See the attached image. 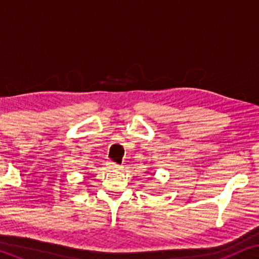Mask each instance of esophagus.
<instances>
[{
  "label": "esophagus",
  "instance_id": "1",
  "mask_svg": "<svg viewBox=\"0 0 259 259\" xmlns=\"http://www.w3.org/2000/svg\"><path fill=\"white\" fill-rule=\"evenodd\" d=\"M107 165H108V167L111 168V169H118V168H120V166H119V165H116L115 162H112V161H111V162H108Z\"/></svg>",
  "mask_w": 259,
  "mask_h": 259
}]
</instances>
